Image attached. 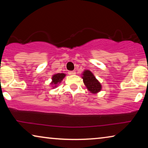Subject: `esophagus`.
I'll use <instances>...</instances> for the list:
<instances>
[{
  "instance_id": "1",
  "label": "esophagus",
  "mask_w": 148,
  "mask_h": 148,
  "mask_svg": "<svg viewBox=\"0 0 148 148\" xmlns=\"http://www.w3.org/2000/svg\"><path fill=\"white\" fill-rule=\"evenodd\" d=\"M69 75H74V74H76V72H75L74 71H69Z\"/></svg>"
}]
</instances>
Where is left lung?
Segmentation results:
<instances>
[{"label": "left lung", "mask_w": 148, "mask_h": 148, "mask_svg": "<svg viewBox=\"0 0 148 148\" xmlns=\"http://www.w3.org/2000/svg\"><path fill=\"white\" fill-rule=\"evenodd\" d=\"M83 81L84 84L89 91L92 93H97L101 90V85L91 71L86 70L83 73Z\"/></svg>", "instance_id": "8db88e82"}]
</instances>
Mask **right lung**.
Masks as SVG:
<instances>
[{
  "mask_svg": "<svg viewBox=\"0 0 148 148\" xmlns=\"http://www.w3.org/2000/svg\"><path fill=\"white\" fill-rule=\"evenodd\" d=\"M65 75L63 73H59V74H55L52 77V82L51 84H54V85H57L58 83H60L62 79L65 77ZM57 86H55V87H56Z\"/></svg>",
  "mask_w": 148,
  "mask_h": 148,
  "instance_id": "right-lung-1",
  "label": "right lung"
}]
</instances>
